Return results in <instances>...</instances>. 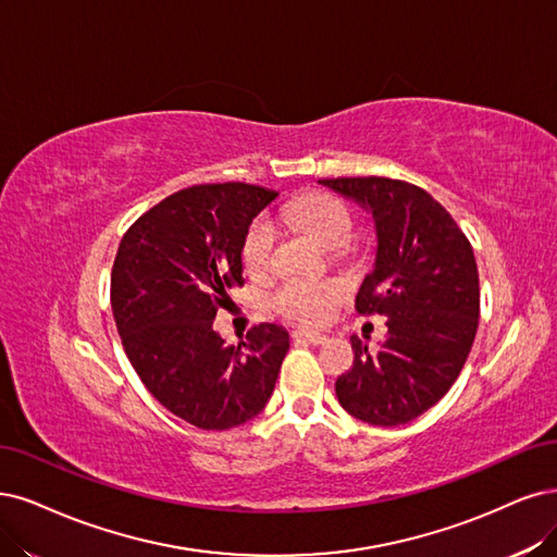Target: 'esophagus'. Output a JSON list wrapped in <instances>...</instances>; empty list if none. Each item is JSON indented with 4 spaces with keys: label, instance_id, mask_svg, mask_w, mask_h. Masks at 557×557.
I'll return each instance as SVG.
<instances>
[{
    "label": "esophagus",
    "instance_id": "obj_1",
    "mask_svg": "<svg viewBox=\"0 0 557 557\" xmlns=\"http://www.w3.org/2000/svg\"><path fill=\"white\" fill-rule=\"evenodd\" d=\"M296 342H307V344H323L327 337L317 333V331H305V327H298V331H294L292 335Z\"/></svg>",
    "mask_w": 557,
    "mask_h": 557
}]
</instances>
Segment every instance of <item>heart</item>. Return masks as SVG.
I'll use <instances>...</instances> for the list:
<instances>
[{
	"label": "heart",
	"mask_w": 557,
	"mask_h": 557,
	"mask_svg": "<svg viewBox=\"0 0 557 557\" xmlns=\"http://www.w3.org/2000/svg\"><path fill=\"white\" fill-rule=\"evenodd\" d=\"M284 218L310 234L319 245H342L351 234V213L335 197L310 195L292 201ZM275 243V224L268 218L252 222L243 240V263L250 273H263L271 261ZM344 296V284L333 277H292L280 284L273 307L286 319L300 323H323Z\"/></svg>",
	"instance_id": "heart-1"
}]
</instances>
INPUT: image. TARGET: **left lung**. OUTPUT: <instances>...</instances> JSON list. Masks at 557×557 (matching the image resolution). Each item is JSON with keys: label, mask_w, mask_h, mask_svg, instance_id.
I'll list each match as a JSON object with an SVG mask.
<instances>
[{"label": "left lung", "mask_w": 557, "mask_h": 557, "mask_svg": "<svg viewBox=\"0 0 557 557\" xmlns=\"http://www.w3.org/2000/svg\"><path fill=\"white\" fill-rule=\"evenodd\" d=\"M317 183L372 215L376 257L356 307L387 319L376 351L351 337L356 360L337 379V399L367 424L413 422L447 395L468 360L480 319L475 255L457 222L418 185L381 176Z\"/></svg>", "instance_id": "1"}]
</instances>
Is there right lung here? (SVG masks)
<instances>
[{
    "instance_id": "obj_1",
    "label": "right lung",
    "mask_w": 557,
    "mask_h": 557,
    "mask_svg": "<svg viewBox=\"0 0 557 557\" xmlns=\"http://www.w3.org/2000/svg\"><path fill=\"white\" fill-rule=\"evenodd\" d=\"M275 197L247 183L178 190L131 226L114 259L112 312L131 364L170 413L206 431L257 418L289 351L277 323L238 346L213 331L243 284L245 234Z\"/></svg>"
}]
</instances>
